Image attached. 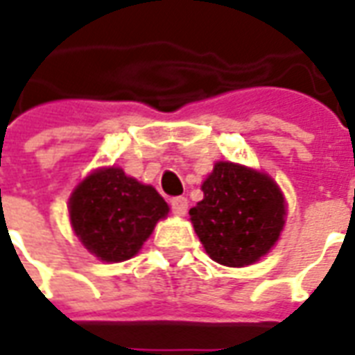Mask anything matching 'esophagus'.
I'll use <instances>...</instances> for the list:
<instances>
[{"mask_svg":"<svg viewBox=\"0 0 355 355\" xmlns=\"http://www.w3.org/2000/svg\"><path fill=\"white\" fill-rule=\"evenodd\" d=\"M171 210L175 216H184V214L188 212V199L186 197H173Z\"/></svg>","mask_w":355,"mask_h":355,"instance_id":"34e87169","label":"esophagus"}]
</instances>
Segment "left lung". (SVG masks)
<instances>
[{
	"label": "left lung",
	"instance_id": "8db88e82",
	"mask_svg": "<svg viewBox=\"0 0 355 355\" xmlns=\"http://www.w3.org/2000/svg\"><path fill=\"white\" fill-rule=\"evenodd\" d=\"M201 189L205 197L189 210V220L212 261L250 266L279 240L285 197L266 173L218 162Z\"/></svg>",
	"mask_w": 355,
	"mask_h": 355
}]
</instances>
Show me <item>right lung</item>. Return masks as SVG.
<instances>
[{"mask_svg": "<svg viewBox=\"0 0 355 355\" xmlns=\"http://www.w3.org/2000/svg\"><path fill=\"white\" fill-rule=\"evenodd\" d=\"M167 212V202L153 186L126 177L121 167L93 171L69 199L76 236L104 262H123L137 255Z\"/></svg>", "mask_w": 355, "mask_h": 355, "instance_id": "obj_1", "label": "right lung"}]
</instances>
